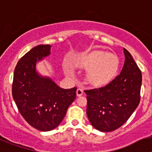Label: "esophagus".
<instances>
[{"mask_svg": "<svg viewBox=\"0 0 152 152\" xmlns=\"http://www.w3.org/2000/svg\"><path fill=\"white\" fill-rule=\"evenodd\" d=\"M83 94V89H82V88H78L77 90H76V95H77V96H80Z\"/></svg>", "mask_w": 152, "mask_h": 152, "instance_id": "34e87169", "label": "esophagus"}]
</instances>
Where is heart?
I'll list each match as a JSON object with an SVG mask.
<instances>
[{
	"mask_svg": "<svg viewBox=\"0 0 152 152\" xmlns=\"http://www.w3.org/2000/svg\"><path fill=\"white\" fill-rule=\"evenodd\" d=\"M76 68L89 70L87 80L93 86H102L113 80L118 68V57L105 51H94L80 58L75 63ZM68 74H71L67 69Z\"/></svg>",
	"mask_w": 152,
	"mask_h": 152,
	"instance_id": "heart-1",
	"label": "heart"
}]
</instances>
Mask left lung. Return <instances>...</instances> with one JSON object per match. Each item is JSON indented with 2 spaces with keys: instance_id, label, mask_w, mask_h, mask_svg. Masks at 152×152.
I'll list each match as a JSON object with an SVG mask.
<instances>
[{
  "instance_id": "8db88e82",
  "label": "left lung",
  "mask_w": 152,
  "mask_h": 152,
  "mask_svg": "<svg viewBox=\"0 0 152 152\" xmlns=\"http://www.w3.org/2000/svg\"><path fill=\"white\" fill-rule=\"evenodd\" d=\"M124 53L125 63L120 74L105 86L85 90L87 116L99 131L108 132L121 127L140 102L142 72L125 48Z\"/></svg>"
}]
</instances>
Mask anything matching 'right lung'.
Instances as JSON below:
<instances>
[{
	"label": "right lung",
	"instance_id": "right-lung-1",
	"mask_svg": "<svg viewBox=\"0 0 152 152\" xmlns=\"http://www.w3.org/2000/svg\"><path fill=\"white\" fill-rule=\"evenodd\" d=\"M50 53V45H38L20 59L16 66L12 96L21 115L39 131L60 125L76 97V87L64 89L36 72L37 61Z\"/></svg>",
	"mask_w": 152,
	"mask_h": 152
}]
</instances>
